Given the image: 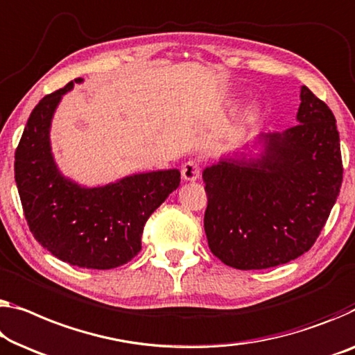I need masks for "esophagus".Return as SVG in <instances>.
Returning <instances> with one entry per match:
<instances>
[{
  "label": "esophagus",
  "mask_w": 355,
  "mask_h": 355,
  "mask_svg": "<svg viewBox=\"0 0 355 355\" xmlns=\"http://www.w3.org/2000/svg\"><path fill=\"white\" fill-rule=\"evenodd\" d=\"M200 175V167L198 161H188L182 166V177L187 182H196Z\"/></svg>",
  "instance_id": "esophagus-1"
}]
</instances>
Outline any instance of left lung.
I'll return each instance as SVG.
<instances>
[{
    "label": "left lung",
    "mask_w": 355,
    "mask_h": 355,
    "mask_svg": "<svg viewBox=\"0 0 355 355\" xmlns=\"http://www.w3.org/2000/svg\"><path fill=\"white\" fill-rule=\"evenodd\" d=\"M296 124L260 132L205 167L204 230L215 257L236 269L295 260L319 237L340 194V134L331 110L306 86Z\"/></svg>",
    "instance_id": "obj_1"
}]
</instances>
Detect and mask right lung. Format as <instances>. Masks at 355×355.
Instances as JSON below:
<instances>
[{"label":"right lung","mask_w":355,"mask_h":355,"mask_svg":"<svg viewBox=\"0 0 355 355\" xmlns=\"http://www.w3.org/2000/svg\"><path fill=\"white\" fill-rule=\"evenodd\" d=\"M83 81L46 95L31 111L15 151V183L30 231L47 252L73 266L111 269L141 250L146 220L180 187V171L132 173L100 187L63 175L51 146L52 118Z\"/></svg>","instance_id":"1"}]
</instances>
